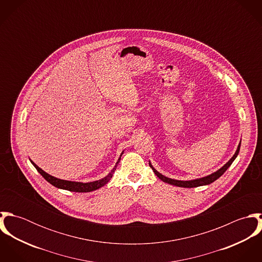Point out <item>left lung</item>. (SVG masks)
<instances>
[{
    "mask_svg": "<svg viewBox=\"0 0 262 262\" xmlns=\"http://www.w3.org/2000/svg\"><path fill=\"white\" fill-rule=\"evenodd\" d=\"M240 145H241V140L238 144V147L235 151L234 155L229 159L228 162H226L224 165L219 168L217 171L209 174V176H206V177H203V178H200V179H194V180H190V181H179V180H173V179H170V178H167L163 174H161L160 172H158L154 167L153 165L151 164V162L149 161V166L151 167V169L153 170V172L157 176V178H159L162 182L166 183V184H169V185H172V186H176V187H201V186H207V185H210L212 184L213 182H215L216 180H218L225 171L229 168V166L232 164V162L236 159L238 153H239V150H240Z\"/></svg>",
    "mask_w": 262,
    "mask_h": 262,
    "instance_id": "8db88e82",
    "label": "left lung"
}]
</instances>
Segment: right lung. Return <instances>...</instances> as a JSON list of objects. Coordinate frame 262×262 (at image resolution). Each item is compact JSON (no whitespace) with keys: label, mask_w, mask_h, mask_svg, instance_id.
Instances as JSON below:
<instances>
[{"label":"right lung","mask_w":262,"mask_h":262,"mask_svg":"<svg viewBox=\"0 0 262 262\" xmlns=\"http://www.w3.org/2000/svg\"><path fill=\"white\" fill-rule=\"evenodd\" d=\"M124 153V151H122L119 159L117 160L115 166L113 167L112 170L103 179L99 180V181H95V182H90V183H80V182H72V181H66V180H60L57 179L55 177H52L50 174H48L47 172H45L44 170H42L39 166H37L30 158L31 163L34 165V167L38 170V172L52 186H54L57 188H61V189H67V190H71V191H75V192H89V191H93L96 190L100 187H104L107 183H109V181L112 179L113 174L116 170V167L118 165V163L121 160V156Z\"/></svg>","instance_id":"1"}]
</instances>
